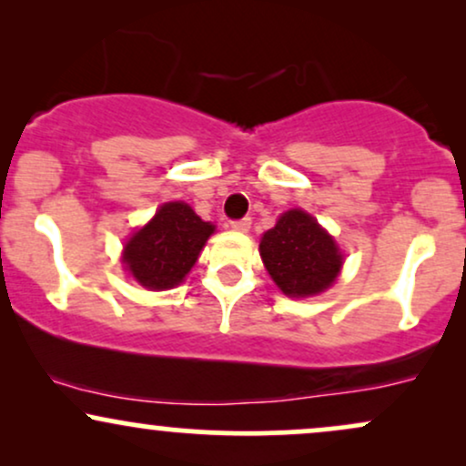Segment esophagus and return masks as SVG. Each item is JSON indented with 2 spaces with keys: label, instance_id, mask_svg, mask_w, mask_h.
<instances>
[{
  "label": "esophagus",
  "instance_id": "34e87169",
  "mask_svg": "<svg viewBox=\"0 0 466 466\" xmlns=\"http://www.w3.org/2000/svg\"><path fill=\"white\" fill-rule=\"evenodd\" d=\"M249 228H251L249 217H243V218H237V221H232V229H237V232H248Z\"/></svg>",
  "mask_w": 466,
  "mask_h": 466
}]
</instances>
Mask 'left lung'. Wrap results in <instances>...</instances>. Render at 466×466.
Masks as SVG:
<instances>
[{
    "instance_id": "1",
    "label": "left lung",
    "mask_w": 466,
    "mask_h": 466,
    "mask_svg": "<svg viewBox=\"0 0 466 466\" xmlns=\"http://www.w3.org/2000/svg\"><path fill=\"white\" fill-rule=\"evenodd\" d=\"M260 256L276 285L293 298L324 291L341 267L335 240L302 210L285 212L276 228L267 229Z\"/></svg>"
}]
</instances>
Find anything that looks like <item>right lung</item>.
<instances>
[{
    "label": "right lung",
    "instance_id": "right-lung-1",
    "mask_svg": "<svg viewBox=\"0 0 466 466\" xmlns=\"http://www.w3.org/2000/svg\"><path fill=\"white\" fill-rule=\"evenodd\" d=\"M215 228L201 221L186 203H166L153 221L131 237L125 248V265L148 289L179 285Z\"/></svg>",
    "mask_w": 466,
    "mask_h": 466
}]
</instances>
